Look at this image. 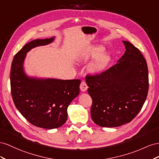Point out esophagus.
Wrapping results in <instances>:
<instances>
[{"mask_svg":"<svg viewBox=\"0 0 159 159\" xmlns=\"http://www.w3.org/2000/svg\"><path fill=\"white\" fill-rule=\"evenodd\" d=\"M80 89L81 91H83V92H85L86 90H87L88 86L87 85V83H86L84 81H82V82H81L80 85Z\"/></svg>","mask_w":159,"mask_h":159,"instance_id":"1","label":"esophagus"}]
</instances>
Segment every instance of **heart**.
Listing matches in <instances>:
<instances>
[{"instance_id":"obj_1","label":"heart","mask_w":159,"mask_h":159,"mask_svg":"<svg viewBox=\"0 0 159 159\" xmlns=\"http://www.w3.org/2000/svg\"><path fill=\"white\" fill-rule=\"evenodd\" d=\"M105 48L101 45H95L89 48L82 56V60L87 61L90 58H96L90 65L89 70L93 73H101L105 70L111 61V56L107 52H104Z\"/></svg>"}]
</instances>
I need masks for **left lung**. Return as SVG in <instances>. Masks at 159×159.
Instances as JSON below:
<instances>
[{
  "instance_id": "left-lung-1",
  "label": "left lung",
  "mask_w": 159,
  "mask_h": 159,
  "mask_svg": "<svg viewBox=\"0 0 159 159\" xmlns=\"http://www.w3.org/2000/svg\"><path fill=\"white\" fill-rule=\"evenodd\" d=\"M126 51L117 63L102 73L87 75L93 100L90 115L102 127H116L130 122L146 101L148 90L147 61L133 44L123 40Z\"/></svg>"
}]
</instances>
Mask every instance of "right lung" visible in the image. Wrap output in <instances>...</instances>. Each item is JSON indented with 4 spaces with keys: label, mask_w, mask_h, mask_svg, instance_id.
I'll return each instance as SVG.
<instances>
[{
    "label": "right lung",
    "mask_w": 159,
    "mask_h": 159,
    "mask_svg": "<svg viewBox=\"0 0 159 159\" xmlns=\"http://www.w3.org/2000/svg\"><path fill=\"white\" fill-rule=\"evenodd\" d=\"M54 37L36 39L25 44L13 58L11 87L15 105L30 123L40 128L60 127L67 120V108L80 93V80L29 77L23 63L32 48L53 42Z\"/></svg>",
    "instance_id": "add662e5"
}]
</instances>
